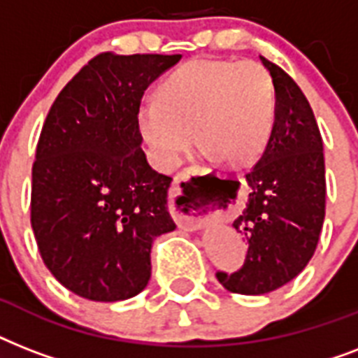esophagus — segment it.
I'll list each match as a JSON object with an SVG mask.
<instances>
[{
  "label": "esophagus",
  "instance_id": "1",
  "mask_svg": "<svg viewBox=\"0 0 358 358\" xmlns=\"http://www.w3.org/2000/svg\"><path fill=\"white\" fill-rule=\"evenodd\" d=\"M169 193H171V210L180 229L195 230L213 215L215 201L212 191H199L196 195H189L182 189V180L176 178Z\"/></svg>",
  "mask_w": 358,
  "mask_h": 358
}]
</instances>
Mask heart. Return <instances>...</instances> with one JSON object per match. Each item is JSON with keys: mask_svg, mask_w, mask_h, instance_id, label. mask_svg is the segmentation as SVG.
Here are the masks:
<instances>
[{"mask_svg": "<svg viewBox=\"0 0 358 358\" xmlns=\"http://www.w3.org/2000/svg\"><path fill=\"white\" fill-rule=\"evenodd\" d=\"M275 83L258 61L191 59L139 108V128L159 169L171 171L193 145L232 165L255 162L271 137Z\"/></svg>", "mask_w": 358, "mask_h": 358, "instance_id": "heart-1", "label": "heart"}]
</instances>
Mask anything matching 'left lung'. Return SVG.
Here are the masks:
<instances>
[{"mask_svg": "<svg viewBox=\"0 0 358 358\" xmlns=\"http://www.w3.org/2000/svg\"><path fill=\"white\" fill-rule=\"evenodd\" d=\"M275 83L271 137L247 173L250 185L234 229L249 243L238 271L215 277L232 294L262 295L294 280L316 252L325 219V157L312 108L278 64L260 57Z\"/></svg>", "mask_w": 358, "mask_h": 358, "instance_id": "1", "label": "left lung"}]
</instances>
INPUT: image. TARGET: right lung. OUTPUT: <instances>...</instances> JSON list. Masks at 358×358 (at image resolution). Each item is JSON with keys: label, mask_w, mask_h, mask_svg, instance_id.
Segmentation results:
<instances>
[{"label": "right lung", "mask_w": 358, "mask_h": 358, "mask_svg": "<svg viewBox=\"0 0 358 358\" xmlns=\"http://www.w3.org/2000/svg\"><path fill=\"white\" fill-rule=\"evenodd\" d=\"M182 55L92 57L55 98L31 184V227L52 275L80 297L113 303L145 289L157 236L176 229L171 180L141 148L139 108Z\"/></svg>", "instance_id": "1"}]
</instances>
